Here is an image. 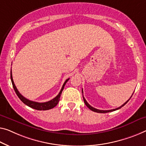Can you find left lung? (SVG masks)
Returning <instances> with one entry per match:
<instances>
[{
    "instance_id": "left-lung-1",
    "label": "left lung",
    "mask_w": 146,
    "mask_h": 146,
    "mask_svg": "<svg viewBox=\"0 0 146 146\" xmlns=\"http://www.w3.org/2000/svg\"><path fill=\"white\" fill-rule=\"evenodd\" d=\"M82 92L83 93V92H82ZM132 95H133V94H132ZM131 96V97H132ZM131 97L130 98V99L131 98ZM129 99V100H130ZM83 100H84V104H86V106H87V107H88L89 109H90V110H92V111H94V112H96V113H108V112H111V111H115V110H119V109H120V108H121L122 107H123V106H124L129 101V100L128 101H127L125 102V104H123V105H122L121 106H120V107L119 108H116V109H113V110H98V109H96V108H93V107H92V106H91L90 104H88V102H86V100H85V98H84V96H83Z\"/></svg>"
}]
</instances>
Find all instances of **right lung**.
Listing matches in <instances>:
<instances>
[{"label":"right lung","mask_w":146,"mask_h":146,"mask_svg":"<svg viewBox=\"0 0 146 146\" xmlns=\"http://www.w3.org/2000/svg\"><path fill=\"white\" fill-rule=\"evenodd\" d=\"M10 78H11V81H12V85H13V88H14L15 92H16V94L19 99L21 100V101L23 102V104H25V105H27L29 107L33 108L35 110H50V109H52L53 108L55 107L56 106H57V104H58V102L60 101V98L62 95V92L63 90H64V86L66 85V82L68 81L69 79H67L66 81L64 82V84H63L62 88L61 89L60 92L59 94L57 95V96H56L54 98H53L51 100H50L48 102H43V103H39V102H33L31 100H29L27 98H25V97H23L22 95H21L20 93L19 92V91L17 90V89L16 88V85H15L14 80H13V78H12V69H11L10 71Z\"/></svg>","instance_id":"1"}]
</instances>
